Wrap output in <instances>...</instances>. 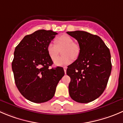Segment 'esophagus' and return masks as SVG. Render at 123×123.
I'll use <instances>...</instances> for the list:
<instances>
[{
    "label": "esophagus",
    "mask_w": 123,
    "mask_h": 123,
    "mask_svg": "<svg viewBox=\"0 0 123 123\" xmlns=\"http://www.w3.org/2000/svg\"><path fill=\"white\" fill-rule=\"evenodd\" d=\"M63 69H64V71H65V74H66V69H67V67H66V66H65V67L63 68Z\"/></svg>",
    "instance_id": "1"
}]
</instances>
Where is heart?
I'll return each mask as SVG.
<instances>
[{"label":"heart","mask_w":123,"mask_h":123,"mask_svg":"<svg viewBox=\"0 0 123 123\" xmlns=\"http://www.w3.org/2000/svg\"><path fill=\"white\" fill-rule=\"evenodd\" d=\"M55 42V43H49L47 46V51L50 58L54 60L63 49L62 54L65 55L55 60L54 64L56 66L69 65L72 62V58L75 59L78 57L80 54V46L78 43L74 42L72 38L69 36L62 35L56 38Z\"/></svg>","instance_id":"obj_1"}]
</instances>
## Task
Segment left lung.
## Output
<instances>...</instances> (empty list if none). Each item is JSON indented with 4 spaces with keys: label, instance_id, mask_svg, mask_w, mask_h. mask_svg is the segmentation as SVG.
Returning <instances> with one entry per match:
<instances>
[{
    "label": "left lung",
    "instance_id": "left-lung-1",
    "mask_svg": "<svg viewBox=\"0 0 123 123\" xmlns=\"http://www.w3.org/2000/svg\"><path fill=\"white\" fill-rule=\"evenodd\" d=\"M75 38L80 48L77 59L68 66L71 78L69 93L81 103L98 98L106 89L112 70L111 53L100 37L86 31L67 32Z\"/></svg>",
    "mask_w": 123,
    "mask_h": 123
}]
</instances>
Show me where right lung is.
<instances>
[{
  "label": "right lung",
  "mask_w": 123,
  "mask_h": 123,
  "mask_svg": "<svg viewBox=\"0 0 123 123\" xmlns=\"http://www.w3.org/2000/svg\"><path fill=\"white\" fill-rule=\"evenodd\" d=\"M57 34L40 30L25 36L15 49L12 62L15 83L25 98L36 103L51 100L65 75L62 67L51 68L47 46Z\"/></svg>",
  "instance_id": "1"
}]
</instances>
